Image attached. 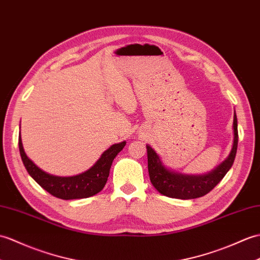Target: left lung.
I'll list each match as a JSON object with an SVG mask.
<instances>
[{
    "label": "left lung",
    "mask_w": 260,
    "mask_h": 260,
    "mask_svg": "<svg viewBox=\"0 0 260 260\" xmlns=\"http://www.w3.org/2000/svg\"><path fill=\"white\" fill-rule=\"evenodd\" d=\"M233 133V147L227 158L213 171L201 175H188L170 170L164 165L160 156L155 152V149L147 144V162L150 183L161 195L172 198L194 199L208 194L231 170L236 157L238 145L236 113H234Z\"/></svg>",
    "instance_id": "1"
}]
</instances>
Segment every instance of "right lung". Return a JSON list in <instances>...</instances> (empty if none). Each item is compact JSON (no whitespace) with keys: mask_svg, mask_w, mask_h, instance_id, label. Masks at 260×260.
I'll list each match as a JSON object with an SVG mask.
<instances>
[{"mask_svg":"<svg viewBox=\"0 0 260 260\" xmlns=\"http://www.w3.org/2000/svg\"><path fill=\"white\" fill-rule=\"evenodd\" d=\"M126 142L114 144L101 155L95 164L87 171L74 176H56L48 174L34 164L32 159L27 157L23 148L21 132L19 135V148L21 158L27 173L42 188L57 198L65 199H80L94 196L100 192L107 182L108 175L114 158L124 148Z\"/></svg>","mask_w":260,"mask_h":260,"instance_id":"1","label":"right lung"}]
</instances>
